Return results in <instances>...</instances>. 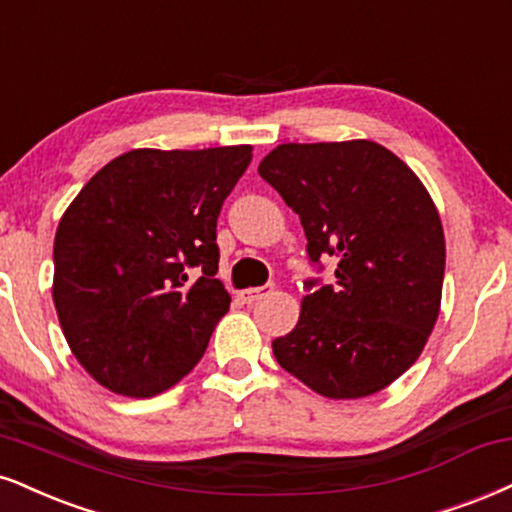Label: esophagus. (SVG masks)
Segmentation results:
<instances>
[{
  "label": "esophagus",
  "mask_w": 512,
  "mask_h": 512,
  "mask_svg": "<svg viewBox=\"0 0 512 512\" xmlns=\"http://www.w3.org/2000/svg\"><path fill=\"white\" fill-rule=\"evenodd\" d=\"M272 283H269V286H255V288H245L243 293H240V300H243V303H248V305H252V303H257V300H262L264 295H269L272 293Z\"/></svg>",
  "instance_id": "1"
}]
</instances>
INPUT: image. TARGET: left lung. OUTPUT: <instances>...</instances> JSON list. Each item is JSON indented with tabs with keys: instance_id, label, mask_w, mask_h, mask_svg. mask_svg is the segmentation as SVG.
I'll return each instance as SVG.
<instances>
[{
	"instance_id": "obj_1",
	"label": "left lung",
	"mask_w": 512,
	"mask_h": 512,
	"mask_svg": "<svg viewBox=\"0 0 512 512\" xmlns=\"http://www.w3.org/2000/svg\"><path fill=\"white\" fill-rule=\"evenodd\" d=\"M257 171L300 217L310 262L338 260L334 286L305 283L276 362L326 398L386 389L439 317L446 240L427 188L372 140L279 145Z\"/></svg>"
}]
</instances>
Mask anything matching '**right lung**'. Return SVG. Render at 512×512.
<instances>
[{
  "mask_svg": "<svg viewBox=\"0 0 512 512\" xmlns=\"http://www.w3.org/2000/svg\"><path fill=\"white\" fill-rule=\"evenodd\" d=\"M250 145L131 150L76 195L54 238L66 341L104 389L150 398L193 369L229 312L217 219Z\"/></svg>",
  "mask_w": 512,
  "mask_h": 512,
  "instance_id": "1",
  "label": "right lung"
}]
</instances>
